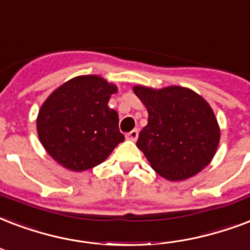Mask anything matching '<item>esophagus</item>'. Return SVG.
I'll use <instances>...</instances> for the list:
<instances>
[{"label": "esophagus", "instance_id": "esophagus-1", "mask_svg": "<svg viewBox=\"0 0 250 250\" xmlns=\"http://www.w3.org/2000/svg\"><path fill=\"white\" fill-rule=\"evenodd\" d=\"M139 136V131L138 129H132V131H129L127 135H125V139L127 140H131V142H135Z\"/></svg>", "mask_w": 250, "mask_h": 250}]
</instances>
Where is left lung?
I'll return each instance as SVG.
<instances>
[{
    "mask_svg": "<svg viewBox=\"0 0 250 250\" xmlns=\"http://www.w3.org/2000/svg\"><path fill=\"white\" fill-rule=\"evenodd\" d=\"M133 91L148 110V125L136 146L153 170L169 181H182L211 163L220 129L201 95L181 86L160 90L135 86Z\"/></svg>",
    "mask_w": 250,
    "mask_h": 250,
    "instance_id": "8db88e82",
    "label": "left lung"
}]
</instances>
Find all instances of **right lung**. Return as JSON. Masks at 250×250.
I'll return each mask as SVG.
<instances>
[{"instance_id":"right-lung-1","label":"right lung","mask_w":250,"mask_h":250,"mask_svg":"<svg viewBox=\"0 0 250 250\" xmlns=\"http://www.w3.org/2000/svg\"><path fill=\"white\" fill-rule=\"evenodd\" d=\"M115 91V85L98 76H80L49 95L39 110L36 128L53 160L70 170H86L125 142L118 112L107 106Z\"/></svg>"}]
</instances>
